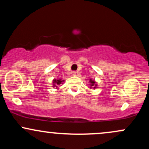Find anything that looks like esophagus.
<instances>
[{
	"instance_id": "1",
	"label": "esophagus",
	"mask_w": 149,
	"mask_h": 149,
	"mask_svg": "<svg viewBox=\"0 0 149 149\" xmlns=\"http://www.w3.org/2000/svg\"><path fill=\"white\" fill-rule=\"evenodd\" d=\"M72 75L73 76H77V75H78V73H77L76 71H73Z\"/></svg>"
}]
</instances>
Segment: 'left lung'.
I'll return each mask as SVG.
<instances>
[{"label":"left lung","mask_w":149,"mask_h":149,"mask_svg":"<svg viewBox=\"0 0 149 149\" xmlns=\"http://www.w3.org/2000/svg\"><path fill=\"white\" fill-rule=\"evenodd\" d=\"M90 83H91V87H90V88H92V87L94 86V85H95V80H92V79H90ZM95 86H97V85H95ZM94 88H95V87H94Z\"/></svg>","instance_id":"8db88e82"}]
</instances>
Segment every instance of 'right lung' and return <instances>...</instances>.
I'll list each match as a JSON object with an SVG mask.
<instances>
[{
    "label": "right lung",
    "mask_w": 149,
    "mask_h": 149,
    "mask_svg": "<svg viewBox=\"0 0 149 149\" xmlns=\"http://www.w3.org/2000/svg\"><path fill=\"white\" fill-rule=\"evenodd\" d=\"M63 82H64V80H61V79H59V80H56L54 79V80H53V83H54V85H53V87H57L56 86V85H58L59 84H61V83H63Z\"/></svg>",
    "instance_id": "obj_1"
}]
</instances>
